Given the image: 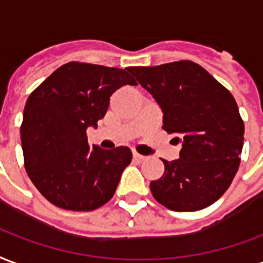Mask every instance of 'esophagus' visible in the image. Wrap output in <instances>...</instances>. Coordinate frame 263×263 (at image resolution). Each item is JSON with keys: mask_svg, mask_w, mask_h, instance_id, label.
Returning <instances> with one entry per match:
<instances>
[{"mask_svg": "<svg viewBox=\"0 0 263 263\" xmlns=\"http://www.w3.org/2000/svg\"><path fill=\"white\" fill-rule=\"evenodd\" d=\"M134 160L138 161V163H141V161L146 160V157L142 156V155H139V153H134Z\"/></svg>", "mask_w": 263, "mask_h": 263, "instance_id": "esophagus-1", "label": "esophagus"}]
</instances>
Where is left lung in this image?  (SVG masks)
I'll return each instance as SVG.
<instances>
[{
    "label": "left lung",
    "mask_w": 263,
    "mask_h": 263,
    "mask_svg": "<svg viewBox=\"0 0 263 263\" xmlns=\"http://www.w3.org/2000/svg\"><path fill=\"white\" fill-rule=\"evenodd\" d=\"M126 69L161 107V128L182 142L180 159L163 160V176L151 182L155 199L176 212L208 208L227 191L240 166L244 121L234 97L188 60Z\"/></svg>",
    "instance_id": "1"
}]
</instances>
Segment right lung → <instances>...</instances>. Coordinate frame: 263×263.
<instances>
[{
    "label": "right lung",
    "instance_id": "right-lung-1",
    "mask_svg": "<svg viewBox=\"0 0 263 263\" xmlns=\"http://www.w3.org/2000/svg\"><path fill=\"white\" fill-rule=\"evenodd\" d=\"M125 85H137L126 69L72 61L30 93L21 125L25 168L52 205L90 212L112 198L132 153L90 146L86 129L97 126L110 96Z\"/></svg>",
    "mask_w": 263,
    "mask_h": 263
}]
</instances>
